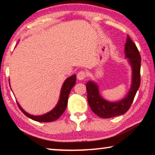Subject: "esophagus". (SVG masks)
Segmentation results:
<instances>
[{"instance_id": "obj_1", "label": "esophagus", "mask_w": 155, "mask_h": 155, "mask_svg": "<svg viewBox=\"0 0 155 155\" xmlns=\"http://www.w3.org/2000/svg\"><path fill=\"white\" fill-rule=\"evenodd\" d=\"M86 78V74L85 72L80 71L79 73L77 74V78L79 80H83Z\"/></svg>"}]
</instances>
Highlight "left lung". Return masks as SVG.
Returning a JSON list of instances; mask_svg holds the SVG:
<instances>
[{
	"mask_svg": "<svg viewBox=\"0 0 155 155\" xmlns=\"http://www.w3.org/2000/svg\"><path fill=\"white\" fill-rule=\"evenodd\" d=\"M124 53L132 70L131 87L125 97L117 102L107 101L100 96L98 86L95 82L88 81L86 84L88 104L92 112L100 117L110 118L124 114L130 109L140 87L141 56L136 45L129 36L127 38Z\"/></svg>",
	"mask_w": 155,
	"mask_h": 155,
	"instance_id": "8db88e82",
	"label": "left lung"
}]
</instances>
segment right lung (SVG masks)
Segmentation results:
<instances>
[{"instance_id": "1", "label": "right lung", "mask_w": 155, "mask_h": 155, "mask_svg": "<svg viewBox=\"0 0 155 155\" xmlns=\"http://www.w3.org/2000/svg\"><path fill=\"white\" fill-rule=\"evenodd\" d=\"M76 82V75H73L70 77L68 78L65 80V81L64 82L63 86H62L61 91H60V99L58 100V102L57 105L55 106V108L53 110H52L51 111L48 112V113L42 114V115L39 116H35L32 115L26 112L23 108L21 107L18 102H17L18 105L23 113L25 115L27 116L28 117L31 118V119L35 120V121L40 122H50L55 121V120H58L60 116L63 114V113L65 111L66 107L68 105V96H69L70 92L72 88L74 87V85H75Z\"/></svg>"}]
</instances>
